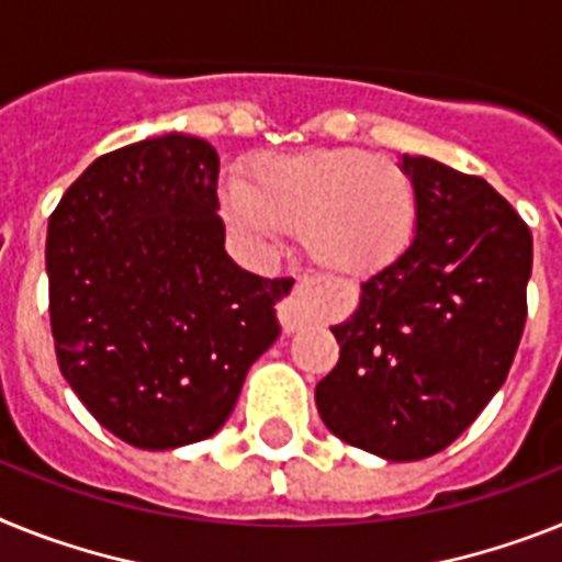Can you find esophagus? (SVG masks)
Instances as JSON below:
<instances>
[{
  "label": "esophagus",
  "mask_w": 562,
  "mask_h": 562,
  "mask_svg": "<svg viewBox=\"0 0 562 562\" xmlns=\"http://www.w3.org/2000/svg\"><path fill=\"white\" fill-rule=\"evenodd\" d=\"M305 294H308V282L296 280L294 289L289 291L285 296H280V303H277V319H280L282 334H294L300 331L308 319V311H305Z\"/></svg>",
  "instance_id": "esophagus-1"
}]
</instances>
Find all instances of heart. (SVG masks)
I'll return each mask as SVG.
<instances>
[{"mask_svg": "<svg viewBox=\"0 0 562 562\" xmlns=\"http://www.w3.org/2000/svg\"><path fill=\"white\" fill-rule=\"evenodd\" d=\"M223 209L248 243L271 245L296 228L314 266L357 280L403 257L419 225L412 173L362 148L259 159L251 186L231 179Z\"/></svg>", "mask_w": 562, "mask_h": 562, "instance_id": "obj_1", "label": "heart"}]
</instances>
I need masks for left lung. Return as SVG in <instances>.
I'll list each match as a JSON object with an SVG mask.
<instances>
[{
  "mask_svg": "<svg viewBox=\"0 0 562 562\" xmlns=\"http://www.w3.org/2000/svg\"><path fill=\"white\" fill-rule=\"evenodd\" d=\"M419 193L412 248L362 282L317 383L339 440L394 463L460 437L506 383L526 328L531 231L483 177L403 157Z\"/></svg>",
  "mask_w": 562,
  "mask_h": 562,
  "instance_id": "left-lung-1",
  "label": "left lung"
}]
</instances>
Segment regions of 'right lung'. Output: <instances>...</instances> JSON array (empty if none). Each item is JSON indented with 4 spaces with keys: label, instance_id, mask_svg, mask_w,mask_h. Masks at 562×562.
Segmentation results:
<instances>
[{
    "label": "right lung",
    "instance_id": "add662e5",
    "mask_svg": "<svg viewBox=\"0 0 562 562\" xmlns=\"http://www.w3.org/2000/svg\"><path fill=\"white\" fill-rule=\"evenodd\" d=\"M220 157L157 136L111 150L48 223V308L59 371L120 440L162 451L205 440L280 337L282 280L225 254Z\"/></svg>",
    "mask_w": 562,
    "mask_h": 562
}]
</instances>
